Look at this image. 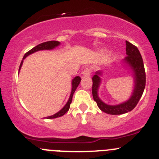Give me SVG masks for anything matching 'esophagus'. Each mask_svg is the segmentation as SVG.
I'll return each mask as SVG.
<instances>
[{
  "label": "esophagus",
  "instance_id": "esophagus-1",
  "mask_svg": "<svg viewBox=\"0 0 159 159\" xmlns=\"http://www.w3.org/2000/svg\"><path fill=\"white\" fill-rule=\"evenodd\" d=\"M91 70L89 68H85L82 71V75L84 77H89L91 75Z\"/></svg>",
  "mask_w": 159,
  "mask_h": 159
}]
</instances>
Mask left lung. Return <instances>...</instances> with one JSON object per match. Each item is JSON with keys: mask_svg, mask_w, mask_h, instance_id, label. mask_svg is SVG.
Segmentation results:
<instances>
[{"mask_svg": "<svg viewBox=\"0 0 159 159\" xmlns=\"http://www.w3.org/2000/svg\"><path fill=\"white\" fill-rule=\"evenodd\" d=\"M126 53L127 56L123 60L121 64L127 66L132 72V77L134 78V90L131 95L127 101L117 105H109L105 103L98 97V89L101 84L102 79L100 77L103 75L102 70H98L92 77V95L96 102L98 108L104 112L111 115H120L127 113L132 109L139 102L142 96L145 88L146 75L144 70V62L139 50L135 46L126 41Z\"/></svg>", "mask_w": 159, "mask_h": 159, "instance_id": "obj_1", "label": "left lung"}]
</instances>
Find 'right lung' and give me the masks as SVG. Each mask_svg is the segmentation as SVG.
Masks as SVG:
<instances>
[{
	"instance_id": "right-lung-1",
	"label": "right lung",
	"mask_w": 159,
	"mask_h": 159,
	"mask_svg": "<svg viewBox=\"0 0 159 159\" xmlns=\"http://www.w3.org/2000/svg\"><path fill=\"white\" fill-rule=\"evenodd\" d=\"M60 44H61V43L58 42V41H48V42L43 43H40V44H39V45H37L36 47H33L32 50H30L29 52H27V53L25 54V56L23 57V59H22V61H21V64H20V66H19V70H18V73H19L20 69H21V66H22L23 60L25 59L26 57H28L29 55L32 54V53H35V52H37V51H39V50H53V49L56 48L57 47L60 46ZM81 78H80L79 76H76L75 78H74L73 79H72V81H71V92H70V97H69L68 101L67 102V103L65 104V106H64V107H63L62 109H61V110L59 111V112H57V113L53 114V115L50 116L46 117V118H47V119L57 118V117H60V116H64V114H65L66 112H67V111L69 110V109H70V103H71V102H72V97H73L74 93H75V90H76V89L78 88V84H79L80 82H81Z\"/></svg>"
}]
</instances>
